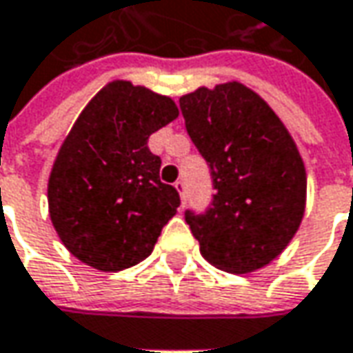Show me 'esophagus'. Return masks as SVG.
Returning <instances> with one entry per match:
<instances>
[{
	"label": "esophagus",
	"mask_w": 353,
	"mask_h": 353,
	"mask_svg": "<svg viewBox=\"0 0 353 353\" xmlns=\"http://www.w3.org/2000/svg\"><path fill=\"white\" fill-rule=\"evenodd\" d=\"M174 188L179 190V194H181V200L184 202V198H186V183H184V181H176V183H174Z\"/></svg>",
	"instance_id": "1"
}]
</instances>
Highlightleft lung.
<instances>
[{
	"label": "left lung",
	"mask_w": 353,
	"mask_h": 353,
	"mask_svg": "<svg viewBox=\"0 0 353 353\" xmlns=\"http://www.w3.org/2000/svg\"><path fill=\"white\" fill-rule=\"evenodd\" d=\"M179 103L214 188L206 210L184 212L200 253L228 273L261 269L287 248L305 214L296 145L275 112L239 82L198 88Z\"/></svg>",
	"instance_id": "1"
}]
</instances>
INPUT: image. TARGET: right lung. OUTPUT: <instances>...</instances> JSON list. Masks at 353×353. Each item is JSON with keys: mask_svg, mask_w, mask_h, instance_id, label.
Wrapping results in <instances>:
<instances>
[{"mask_svg": "<svg viewBox=\"0 0 353 353\" xmlns=\"http://www.w3.org/2000/svg\"><path fill=\"white\" fill-rule=\"evenodd\" d=\"M176 116L170 98L117 80L76 119L48 179V212L82 263L121 271L151 255L181 196L161 183L147 141Z\"/></svg>", "mask_w": 353, "mask_h": 353, "instance_id": "obj_1", "label": "right lung"}]
</instances>
